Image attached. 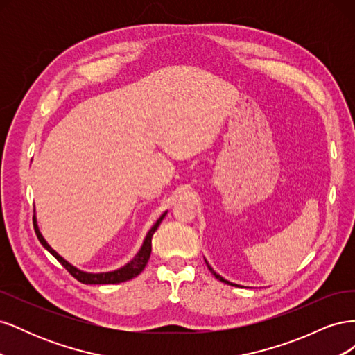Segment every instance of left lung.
<instances>
[{
  "instance_id": "8db88e82",
  "label": "left lung",
  "mask_w": 355,
  "mask_h": 355,
  "mask_svg": "<svg viewBox=\"0 0 355 355\" xmlns=\"http://www.w3.org/2000/svg\"><path fill=\"white\" fill-rule=\"evenodd\" d=\"M204 261H206V257H204ZM206 265H207V268H209V271H210V272H211L214 277H216L219 282H222V283H227V284H231V286H239V284H235V283H231V282H228V280H225V278H223L222 275H219L216 271L213 270V268L209 265V262H207V261H206Z\"/></svg>"
}]
</instances>
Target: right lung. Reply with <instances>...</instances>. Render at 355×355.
<instances>
[{
  "label": "right lung",
  "mask_w": 355,
  "mask_h": 355,
  "mask_svg": "<svg viewBox=\"0 0 355 355\" xmlns=\"http://www.w3.org/2000/svg\"><path fill=\"white\" fill-rule=\"evenodd\" d=\"M167 214V211H164L161 216L157 219V222L153 225L151 230L146 232V237L141 245V249L135 254L133 259L130 262H127L124 266L118 268V270L114 271H108V272H87V271H83L78 270L77 266H73L72 263H69L65 257H62L53 247L46 241V239L42 237V234L38 228V223H37V216L34 214V230L37 237L40 240V243L42 244L46 250H49L53 256L56 257V259L63 265V268H67L68 272L77 278L78 282L84 283V284H115V283H123L127 280H132L136 275L141 274L144 271V268L146 266L148 261H149V256H151V249H153V235L157 231V228L159 227L161 220L164 219V216Z\"/></svg>",
  "instance_id": "obj_1"
}]
</instances>
